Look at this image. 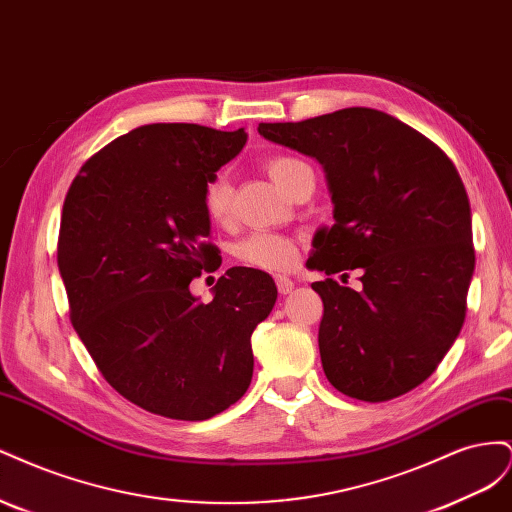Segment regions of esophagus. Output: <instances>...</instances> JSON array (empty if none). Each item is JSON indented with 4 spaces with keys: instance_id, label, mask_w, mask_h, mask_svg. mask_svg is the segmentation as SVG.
Segmentation results:
<instances>
[{
    "instance_id": "obj_1",
    "label": "esophagus",
    "mask_w": 512,
    "mask_h": 512,
    "mask_svg": "<svg viewBox=\"0 0 512 512\" xmlns=\"http://www.w3.org/2000/svg\"><path fill=\"white\" fill-rule=\"evenodd\" d=\"M275 284H277V290H280V294H288L294 288V282L288 280V277H284V275H277Z\"/></svg>"
}]
</instances>
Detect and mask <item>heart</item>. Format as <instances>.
Returning <instances> with one entry per match:
<instances>
[{
  "label": "heart",
  "instance_id": "1",
  "mask_svg": "<svg viewBox=\"0 0 512 512\" xmlns=\"http://www.w3.org/2000/svg\"><path fill=\"white\" fill-rule=\"evenodd\" d=\"M305 164L290 156H275L267 160V173L280 185L290 190V183ZM232 209V185L224 173L211 175L203 185V211L213 224H226ZM297 239L277 232H254L235 245V256L245 265L265 271H288L297 262Z\"/></svg>",
  "mask_w": 512,
  "mask_h": 512
}]
</instances>
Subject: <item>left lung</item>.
<instances>
[{
  "instance_id": "left-lung-1",
  "label": "left lung",
  "mask_w": 512,
  "mask_h": 512,
  "mask_svg": "<svg viewBox=\"0 0 512 512\" xmlns=\"http://www.w3.org/2000/svg\"><path fill=\"white\" fill-rule=\"evenodd\" d=\"M258 132L327 170L335 224L316 232L307 265L327 275L361 273L356 290L333 277L312 284L324 305V376L339 393L371 404L416 389L442 363L468 309L476 256L455 164L376 108L260 123Z\"/></svg>"
}]
</instances>
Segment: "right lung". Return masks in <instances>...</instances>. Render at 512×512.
Instances as JSON below:
<instances>
[{
  "instance_id": "add662e5",
  "label": "right lung",
  "mask_w": 512,
  "mask_h": 512,
  "mask_svg": "<svg viewBox=\"0 0 512 512\" xmlns=\"http://www.w3.org/2000/svg\"><path fill=\"white\" fill-rule=\"evenodd\" d=\"M245 141L243 128L151 123L91 156L66 194L57 265L70 322L104 380L147 412L205 421L252 382L250 337L275 305L271 277L232 267L213 301L190 294L222 262L203 185Z\"/></svg>"
}]
</instances>
